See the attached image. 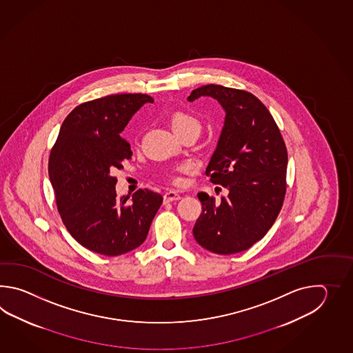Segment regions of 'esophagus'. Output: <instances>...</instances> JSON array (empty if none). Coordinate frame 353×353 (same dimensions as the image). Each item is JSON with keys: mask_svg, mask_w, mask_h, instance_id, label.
<instances>
[{"mask_svg": "<svg viewBox=\"0 0 353 353\" xmlns=\"http://www.w3.org/2000/svg\"><path fill=\"white\" fill-rule=\"evenodd\" d=\"M179 199L180 194L175 190H169L164 194V202L165 203L175 202V201H179Z\"/></svg>", "mask_w": 353, "mask_h": 353, "instance_id": "1", "label": "esophagus"}]
</instances>
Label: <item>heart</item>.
I'll use <instances>...</instances> for the list:
<instances>
[{"mask_svg": "<svg viewBox=\"0 0 353 353\" xmlns=\"http://www.w3.org/2000/svg\"><path fill=\"white\" fill-rule=\"evenodd\" d=\"M170 123L173 128L174 132L176 135H180L185 132L188 130H201V122L190 113L184 112V111H178L174 113L170 119ZM188 166H183L181 169H187ZM176 181H179V178H175Z\"/></svg>", "mask_w": 353, "mask_h": 353, "instance_id": "b5f03b06", "label": "heart"}]
</instances>
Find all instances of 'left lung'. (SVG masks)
Instances as JSON below:
<instances>
[{
	"label": "left lung",
	"instance_id": "obj_1",
	"mask_svg": "<svg viewBox=\"0 0 353 353\" xmlns=\"http://www.w3.org/2000/svg\"><path fill=\"white\" fill-rule=\"evenodd\" d=\"M217 99L225 110V125L205 174L228 190L216 203L198 193L202 213L193 228L202 248L231 255L251 248L274 225L286 192L288 152L269 110L252 93L217 84L190 93Z\"/></svg>",
	"mask_w": 353,
	"mask_h": 353
}]
</instances>
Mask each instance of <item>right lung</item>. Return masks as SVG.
<instances>
[{
    "label": "right lung",
    "instance_id": "1",
    "mask_svg": "<svg viewBox=\"0 0 353 353\" xmlns=\"http://www.w3.org/2000/svg\"><path fill=\"white\" fill-rule=\"evenodd\" d=\"M154 99L141 93L111 94L77 105L60 128L49 158L57 207L69 233L83 248L119 256L143 243L163 196L139 189L117 198L111 175L131 159L121 137L128 121Z\"/></svg>",
    "mask_w": 353,
    "mask_h": 353
}]
</instances>
